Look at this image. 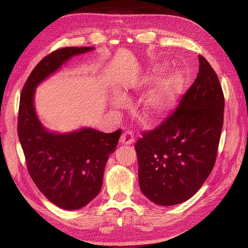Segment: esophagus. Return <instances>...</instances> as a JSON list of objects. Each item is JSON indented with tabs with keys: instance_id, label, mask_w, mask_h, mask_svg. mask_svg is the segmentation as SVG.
<instances>
[{
	"instance_id": "obj_1",
	"label": "esophagus",
	"mask_w": 248,
	"mask_h": 248,
	"mask_svg": "<svg viewBox=\"0 0 248 248\" xmlns=\"http://www.w3.org/2000/svg\"><path fill=\"white\" fill-rule=\"evenodd\" d=\"M120 142L123 145H131L134 142V134L131 130H127L125 131L122 136L121 139H120Z\"/></svg>"
}]
</instances>
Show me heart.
<instances>
[{
	"label": "heart",
	"instance_id": "1",
	"mask_svg": "<svg viewBox=\"0 0 248 248\" xmlns=\"http://www.w3.org/2000/svg\"><path fill=\"white\" fill-rule=\"evenodd\" d=\"M166 70V66L158 65L144 78L142 84L150 85L157 80ZM184 80L178 72H171L163 78L157 87L150 93L141 103V116L148 120H157L167 116L176 104L182 92ZM120 100L117 104H120Z\"/></svg>",
	"mask_w": 248,
	"mask_h": 248
}]
</instances>
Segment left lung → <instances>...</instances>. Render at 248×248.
<instances>
[{"label":"left lung","mask_w":248,"mask_h":248,"mask_svg":"<svg viewBox=\"0 0 248 248\" xmlns=\"http://www.w3.org/2000/svg\"><path fill=\"white\" fill-rule=\"evenodd\" d=\"M200 68L178 108L136 144L141 192L172 206L190 199L213 170L223 125L224 97L218 77L199 56Z\"/></svg>","instance_id":"1"}]
</instances>
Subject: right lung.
<instances>
[{"instance_id":"1","label":"right lung","mask_w":248,"mask_h":248,"mask_svg":"<svg viewBox=\"0 0 248 248\" xmlns=\"http://www.w3.org/2000/svg\"><path fill=\"white\" fill-rule=\"evenodd\" d=\"M92 49L63 47L50 52L36 65L20 95L17 134L28 171L43 196L65 210L85 207L99 193L106 163L122 131L82 128L69 133L49 132L36 115L34 94L36 87L67 60Z\"/></svg>"}]
</instances>
